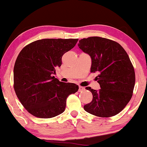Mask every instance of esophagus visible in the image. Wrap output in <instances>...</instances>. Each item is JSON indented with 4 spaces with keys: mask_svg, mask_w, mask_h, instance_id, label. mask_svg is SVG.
Segmentation results:
<instances>
[{
    "mask_svg": "<svg viewBox=\"0 0 147 147\" xmlns=\"http://www.w3.org/2000/svg\"><path fill=\"white\" fill-rule=\"evenodd\" d=\"M85 90V88L82 87V86H79V92H82V91H84Z\"/></svg>",
    "mask_w": 147,
    "mask_h": 147,
    "instance_id": "34e87169",
    "label": "esophagus"
}]
</instances>
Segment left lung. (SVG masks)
I'll return each mask as SVG.
<instances>
[{
	"instance_id": "8db88e82",
	"label": "left lung",
	"mask_w": 147,
	"mask_h": 147,
	"mask_svg": "<svg viewBox=\"0 0 147 147\" xmlns=\"http://www.w3.org/2000/svg\"><path fill=\"white\" fill-rule=\"evenodd\" d=\"M79 48L91 57L90 72H97L99 90L86 87L92 100L86 104V112L101 117L120 113L131 100L136 82L134 68L124 49L117 42L99 36L79 41Z\"/></svg>"
}]
</instances>
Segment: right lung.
<instances>
[{"label": "right lung", "instance_id": "add662e5", "mask_svg": "<svg viewBox=\"0 0 147 147\" xmlns=\"http://www.w3.org/2000/svg\"><path fill=\"white\" fill-rule=\"evenodd\" d=\"M77 38H45L24 47L14 68V88L18 99L30 114L51 118L65 111L66 99L78 90L75 84L55 78L62 56L75 46Z\"/></svg>", "mask_w": 147, "mask_h": 147}]
</instances>
